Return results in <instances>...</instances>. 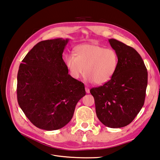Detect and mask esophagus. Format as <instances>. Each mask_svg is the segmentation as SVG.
I'll return each mask as SVG.
<instances>
[{"label":"esophagus","instance_id":"34e87169","mask_svg":"<svg viewBox=\"0 0 160 160\" xmlns=\"http://www.w3.org/2000/svg\"><path fill=\"white\" fill-rule=\"evenodd\" d=\"M85 91H86V92H87V93H90V90H89L88 88L85 87Z\"/></svg>","mask_w":160,"mask_h":160}]
</instances>
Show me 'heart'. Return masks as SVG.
<instances>
[{
	"label": "heart",
	"mask_w": 160,
	"mask_h": 160,
	"mask_svg": "<svg viewBox=\"0 0 160 160\" xmlns=\"http://www.w3.org/2000/svg\"><path fill=\"white\" fill-rule=\"evenodd\" d=\"M65 64L73 78H79L84 71L86 80L101 85L112 78L118 68V57L113 49L83 44L76 48L75 55L66 57Z\"/></svg>",
	"instance_id": "heart-1"
}]
</instances>
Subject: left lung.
<instances>
[{
    "label": "left lung",
    "mask_w": 160,
    "mask_h": 160,
    "mask_svg": "<svg viewBox=\"0 0 160 160\" xmlns=\"http://www.w3.org/2000/svg\"><path fill=\"white\" fill-rule=\"evenodd\" d=\"M109 42L118 57L112 78L91 89L98 119L109 128L124 127L132 122L144 105L147 86V68L138 52L115 39Z\"/></svg>",
    "instance_id": "left-lung-1"
}]
</instances>
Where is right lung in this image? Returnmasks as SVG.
I'll return each mask as SVG.
<instances>
[{
	"label": "right lung",
	"instance_id": "1",
	"mask_svg": "<svg viewBox=\"0 0 160 160\" xmlns=\"http://www.w3.org/2000/svg\"><path fill=\"white\" fill-rule=\"evenodd\" d=\"M69 40L61 38L41 41L19 65L18 103L29 120L40 129L63 128L86 95L84 84L69 74L62 58Z\"/></svg>",
	"mask_w": 160,
	"mask_h": 160
}]
</instances>
